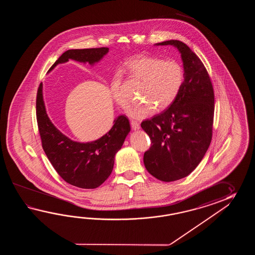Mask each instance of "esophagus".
Segmentation results:
<instances>
[{
    "mask_svg": "<svg viewBox=\"0 0 255 255\" xmlns=\"http://www.w3.org/2000/svg\"><path fill=\"white\" fill-rule=\"evenodd\" d=\"M130 124H131V128H132V129L137 130L140 128L139 123H138V122H136L135 120H132V121L130 122Z\"/></svg>",
    "mask_w": 255,
    "mask_h": 255,
    "instance_id": "1",
    "label": "esophagus"
}]
</instances>
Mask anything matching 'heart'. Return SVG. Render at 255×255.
I'll return each mask as SVG.
<instances>
[{
    "instance_id": "heart-1",
    "label": "heart",
    "mask_w": 255,
    "mask_h": 255,
    "mask_svg": "<svg viewBox=\"0 0 255 255\" xmlns=\"http://www.w3.org/2000/svg\"><path fill=\"white\" fill-rule=\"evenodd\" d=\"M127 66L135 78L142 81L138 92L142 99L127 110L132 119H146L155 112L157 107L164 110L173 104L184 82V67L179 61L137 55L130 59ZM110 90L115 102L125 108L128 98L123 91L120 75L112 78Z\"/></svg>"
}]
</instances>
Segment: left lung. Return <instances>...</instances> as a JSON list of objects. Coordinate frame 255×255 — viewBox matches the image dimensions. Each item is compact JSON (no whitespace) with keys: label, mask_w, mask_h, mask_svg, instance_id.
<instances>
[{"label":"left lung","mask_w":255,"mask_h":255,"mask_svg":"<svg viewBox=\"0 0 255 255\" xmlns=\"http://www.w3.org/2000/svg\"><path fill=\"white\" fill-rule=\"evenodd\" d=\"M156 45H173L183 62L182 87L173 104L162 113L141 123L151 146L144 154L146 170L161 181L187 177L200 164L212 137L214 92L201 59L178 40Z\"/></svg>","instance_id":"1"}]
</instances>
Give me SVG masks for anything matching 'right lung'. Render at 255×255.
<instances>
[{
    "label": "right lung",
    "instance_id": "obj_1",
    "mask_svg": "<svg viewBox=\"0 0 255 255\" xmlns=\"http://www.w3.org/2000/svg\"><path fill=\"white\" fill-rule=\"evenodd\" d=\"M109 50L108 47L67 50L48 72L69 59L94 65ZM36 119L43 151L49 161L62 179L82 189H96L109 178L114 167L115 156L130 132L129 121L122 115L114 120L111 129L97 140L87 143L72 140L49 119L43 102L42 83L36 97Z\"/></svg>",
    "mask_w": 255,
    "mask_h": 255
}]
</instances>
